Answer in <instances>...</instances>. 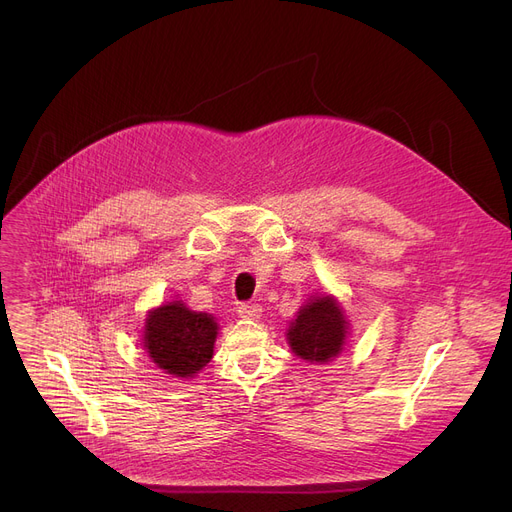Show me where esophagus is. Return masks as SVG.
<instances>
[{
    "label": "esophagus",
    "instance_id": "esophagus-1",
    "mask_svg": "<svg viewBox=\"0 0 512 512\" xmlns=\"http://www.w3.org/2000/svg\"><path fill=\"white\" fill-rule=\"evenodd\" d=\"M238 315L242 319H259L261 317V307L255 303H242L238 305Z\"/></svg>",
    "mask_w": 512,
    "mask_h": 512
}]
</instances>
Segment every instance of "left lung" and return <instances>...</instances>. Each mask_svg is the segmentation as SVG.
I'll use <instances>...</instances> for the list:
<instances>
[{
    "label": "left lung",
    "mask_w": 512,
    "mask_h": 512,
    "mask_svg": "<svg viewBox=\"0 0 512 512\" xmlns=\"http://www.w3.org/2000/svg\"><path fill=\"white\" fill-rule=\"evenodd\" d=\"M348 334L351 321L338 299L334 294L315 292L288 324L286 342L299 359L321 365L334 361L344 351Z\"/></svg>",
    "instance_id": "left-lung-1"
}]
</instances>
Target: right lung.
<instances>
[{
	"mask_svg": "<svg viewBox=\"0 0 512 512\" xmlns=\"http://www.w3.org/2000/svg\"><path fill=\"white\" fill-rule=\"evenodd\" d=\"M218 330V319L211 313L172 301L147 311L141 346L161 371L191 380L211 361Z\"/></svg>",
	"mask_w": 512,
	"mask_h": 512,
	"instance_id": "1",
	"label": "right lung"
}]
</instances>
